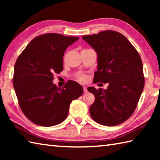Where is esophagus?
<instances>
[{
    "label": "esophagus",
    "instance_id": "34e87169",
    "mask_svg": "<svg viewBox=\"0 0 160 160\" xmlns=\"http://www.w3.org/2000/svg\"><path fill=\"white\" fill-rule=\"evenodd\" d=\"M83 91L84 92H88V88H87V87H83Z\"/></svg>",
    "mask_w": 160,
    "mask_h": 160
}]
</instances>
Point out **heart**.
<instances>
[{
    "label": "heart",
    "mask_w": 160,
    "mask_h": 160,
    "mask_svg": "<svg viewBox=\"0 0 160 160\" xmlns=\"http://www.w3.org/2000/svg\"><path fill=\"white\" fill-rule=\"evenodd\" d=\"M77 78L79 81H81V82H85L87 80V76L84 75H79L77 76Z\"/></svg>",
    "instance_id": "heart-1"
}]
</instances>
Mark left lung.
Listing matches in <instances>:
<instances>
[{"instance_id": "left-lung-1", "label": "left lung", "mask_w": 160, "mask_h": 160, "mask_svg": "<svg viewBox=\"0 0 160 160\" xmlns=\"http://www.w3.org/2000/svg\"><path fill=\"white\" fill-rule=\"evenodd\" d=\"M97 53L94 82L109 83L107 90L90 87L95 100L90 107L94 121L114 126L126 121L136 109L145 85L138 52L122 34L112 30L82 36Z\"/></svg>"}]
</instances>
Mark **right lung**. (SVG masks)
Returning a JSON list of instances; mask_svg holds the SVG:
<instances>
[{
	"mask_svg": "<svg viewBox=\"0 0 160 160\" xmlns=\"http://www.w3.org/2000/svg\"><path fill=\"white\" fill-rule=\"evenodd\" d=\"M79 37L48 33L34 38L18 56L12 83L19 105L32 122L53 126L66 118L70 104L83 88L70 80L63 88L53 84V75L63 70L65 51Z\"/></svg>",
	"mask_w": 160,
	"mask_h": 160,
	"instance_id": "1",
	"label": "right lung"
}]
</instances>
